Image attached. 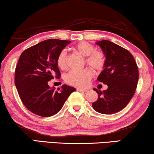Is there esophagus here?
<instances>
[{
    "instance_id": "esophagus-1",
    "label": "esophagus",
    "mask_w": 154,
    "mask_h": 154,
    "mask_svg": "<svg viewBox=\"0 0 154 154\" xmlns=\"http://www.w3.org/2000/svg\"><path fill=\"white\" fill-rule=\"evenodd\" d=\"M77 90L79 91V92H85L88 91V89H83V88H77Z\"/></svg>"
}]
</instances>
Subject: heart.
Here are the masks:
<instances>
[{"label": "heart", "mask_w": 154, "mask_h": 154, "mask_svg": "<svg viewBox=\"0 0 154 154\" xmlns=\"http://www.w3.org/2000/svg\"><path fill=\"white\" fill-rule=\"evenodd\" d=\"M93 44L86 42H82L75 46L74 50L85 57V63L95 71L103 69L106 64V55L101 50H94ZM66 52L65 50L61 51L57 55L56 63L58 67L62 70H66ZM93 73L89 69L75 72L72 71L65 76V81L70 85L77 87H84L88 84V81L92 78Z\"/></svg>", "instance_id": "obj_1"}]
</instances>
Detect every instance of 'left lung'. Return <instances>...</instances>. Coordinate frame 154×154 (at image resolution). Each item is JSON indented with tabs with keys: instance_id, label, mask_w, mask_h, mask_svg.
Listing matches in <instances>:
<instances>
[{
	"instance_id": "obj_1",
	"label": "left lung",
	"mask_w": 154,
	"mask_h": 154,
	"mask_svg": "<svg viewBox=\"0 0 154 154\" xmlns=\"http://www.w3.org/2000/svg\"><path fill=\"white\" fill-rule=\"evenodd\" d=\"M106 55V64L97 80L108 85L106 90L94 89L99 94L92 103L97 112L113 114L125 108L134 95L139 72L136 62L128 50L108 40L97 42Z\"/></svg>"
}]
</instances>
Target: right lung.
I'll return each instance as SVG.
<instances>
[{"label": "right lung", "mask_w": 154, "mask_h": 154, "mask_svg": "<svg viewBox=\"0 0 154 154\" xmlns=\"http://www.w3.org/2000/svg\"><path fill=\"white\" fill-rule=\"evenodd\" d=\"M70 42L57 39L44 40L26 49L19 57L15 69V85L24 106L35 115H55L76 90L66 85L55 90L48 85L54 78H60L57 57Z\"/></svg>", "instance_id": "obj_1"}]
</instances>
